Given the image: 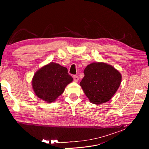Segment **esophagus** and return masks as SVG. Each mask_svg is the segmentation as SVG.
<instances>
[{
    "mask_svg": "<svg viewBox=\"0 0 149 149\" xmlns=\"http://www.w3.org/2000/svg\"><path fill=\"white\" fill-rule=\"evenodd\" d=\"M73 79L75 82H77L79 80V77L77 75H73Z\"/></svg>",
    "mask_w": 149,
    "mask_h": 149,
    "instance_id": "34e87169",
    "label": "esophagus"
}]
</instances>
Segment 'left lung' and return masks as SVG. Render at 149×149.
<instances>
[{"label": "left lung", "mask_w": 149, "mask_h": 149, "mask_svg": "<svg viewBox=\"0 0 149 149\" xmlns=\"http://www.w3.org/2000/svg\"><path fill=\"white\" fill-rule=\"evenodd\" d=\"M79 84L90 102L96 104L111 100L118 89L122 76L113 66L104 63H93L84 70Z\"/></svg>", "instance_id": "1"}]
</instances>
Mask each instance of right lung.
I'll use <instances>...</instances> for the list:
<instances>
[{"mask_svg": "<svg viewBox=\"0 0 149 149\" xmlns=\"http://www.w3.org/2000/svg\"><path fill=\"white\" fill-rule=\"evenodd\" d=\"M72 81L73 78L68 73L66 68L52 62L36 72L32 86L39 98L52 102L63 93L66 85Z\"/></svg>", "mask_w": 149, "mask_h": 149, "instance_id": "right-lung-1", "label": "right lung"}]
</instances>
